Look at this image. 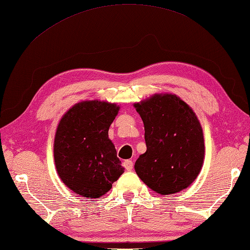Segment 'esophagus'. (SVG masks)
<instances>
[{"instance_id":"obj_1","label":"esophagus","mask_w":250,"mask_h":250,"mask_svg":"<svg viewBox=\"0 0 250 250\" xmlns=\"http://www.w3.org/2000/svg\"><path fill=\"white\" fill-rule=\"evenodd\" d=\"M124 166H125V168L126 170H129V171L132 170V169H133V162L130 161V160L125 161Z\"/></svg>"}]
</instances>
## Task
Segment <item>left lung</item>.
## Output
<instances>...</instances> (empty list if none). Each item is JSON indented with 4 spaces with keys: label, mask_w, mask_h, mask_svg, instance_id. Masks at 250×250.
<instances>
[{
    "label": "left lung",
    "mask_w": 250,
    "mask_h": 250,
    "mask_svg": "<svg viewBox=\"0 0 250 250\" xmlns=\"http://www.w3.org/2000/svg\"><path fill=\"white\" fill-rule=\"evenodd\" d=\"M144 124L146 152L134 168L145 185L168 196L189 187L201 170L203 132L196 113L176 95H154L134 104Z\"/></svg>",
    "instance_id": "obj_1"
}]
</instances>
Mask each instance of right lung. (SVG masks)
Returning a JSON list of instances; mask_svg holds the SVG:
<instances>
[{
  "instance_id": "obj_1",
  "label": "right lung",
  "mask_w": 250,
  "mask_h": 250,
  "mask_svg": "<svg viewBox=\"0 0 250 250\" xmlns=\"http://www.w3.org/2000/svg\"><path fill=\"white\" fill-rule=\"evenodd\" d=\"M119 110L116 104L90 101L76 104L58 125L54 163L61 180L85 198L109 191L125 168L108 130Z\"/></svg>"
}]
</instances>
